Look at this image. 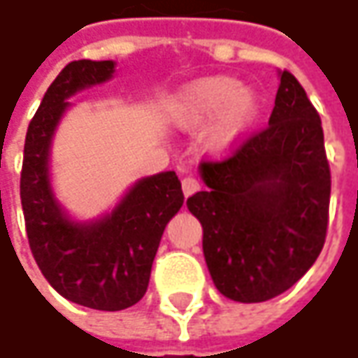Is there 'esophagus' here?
Returning <instances> with one entry per match:
<instances>
[{"instance_id": "34e87169", "label": "esophagus", "mask_w": 358, "mask_h": 358, "mask_svg": "<svg viewBox=\"0 0 358 358\" xmlns=\"http://www.w3.org/2000/svg\"><path fill=\"white\" fill-rule=\"evenodd\" d=\"M181 189H183V196L189 198V196H194L196 192H200V181H198L196 177H185V179L181 181Z\"/></svg>"}]
</instances>
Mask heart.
<instances>
[{"mask_svg": "<svg viewBox=\"0 0 358 358\" xmlns=\"http://www.w3.org/2000/svg\"><path fill=\"white\" fill-rule=\"evenodd\" d=\"M259 96L231 76H203L185 84L173 105L171 117L183 129H200L203 144L216 157L231 155L253 131L259 119Z\"/></svg>", "mask_w": 358, "mask_h": 358, "instance_id": "1", "label": "heart"}]
</instances>
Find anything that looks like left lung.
<instances>
[{"label":"left lung","mask_w":358,"mask_h":358,"mask_svg":"<svg viewBox=\"0 0 358 358\" xmlns=\"http://www.w3.org/2000/svg\"><path fill=\"white\" fill-rule=\"evenodd\" d=\"M268 127L222 162H201L187 200L203 229L214 287L237 303L274 299L315 264L328 229L330 166L322 119L289 71Z\"/></svg>","instance_id":"left-lung-1"}]
</instances>
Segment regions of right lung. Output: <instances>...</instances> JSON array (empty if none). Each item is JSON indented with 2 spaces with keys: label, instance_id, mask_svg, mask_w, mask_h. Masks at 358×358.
<instances>
[{
  "label": "right lung",
  "instance_id": "obj_1",
  "mask_svg": "<svg viewBox=\"0 0 358 358\" xmlns=\"http://www.w3.org/2000/svg\"><path fill=\"white\" fill-rule=\"evenodd\" d=\"M115 67L113 59H80L62 69L28 125L20 177L26 235L43 276L67 301L99 311L144 296L164 227L183 206L175 171L138 179L113 210L86 220L73 218L53 189V138L73 107L69 99L113 80Z\"/></svg>",
  "mask_w": 358,
  "mask_h": 358
}]
</instances>
